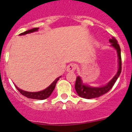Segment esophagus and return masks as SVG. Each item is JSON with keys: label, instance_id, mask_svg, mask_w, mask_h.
<instances>
[{"label": "esophagus", "instance_id": "esophagus-1", "mask_svg": "<svg viewBox=\"0 0 132 132\" xmlns=\"http://www.w3.org/2000/svg\"><path fill=\"white\" fill-rule=\"evenodd\" d=\"M76 66L75 64H70L67 67V71L68 72H73L76 70Z\"/></svg>", "mask_w": 132, "mask_h": 132}]
</instances>
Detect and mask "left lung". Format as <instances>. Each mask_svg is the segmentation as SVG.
Segmentation results:
<instances>
[{
	"mask_svg": "<svg viewBox=\"0 0 132 132\" xmlns=\"http://www.w3.org/2000/svg\"><path fill=\"white\" fill-rule=\"evenodd\" d=\"M109 41L111 43V46H113L117 50L118 53V61H119V68L117 75L114 76V78L108 82L105 86H102L100 88H92L82 84L81 79L79 76H77L75 82V89L77 92L78 95L79 96L82 97L86 99H92V98H98V97L106 93L112 88L115 82L119 77L121 71V50L118 42L114 37H112L110 39Z\"/></svg>",
	"mask_w": 132,
	"mask_h": 132,
	"instance_id": "1",
	"label": "left lung"
}]
</instances>
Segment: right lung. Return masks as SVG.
Segmentation results:
<instances>
[{"label":"right lung","instance_id":"1","mask_svg":"<svg viewBox=\"0 0 132 132\" xmlns=\"http://www.w3.org/2000/svg\"><path fill=\"white\" fill-rule=\"evenodd\" d=\"M38 30V28H33L31 29L28 30V31H26L24 32L21 33L20 35H24V34H28V33L36 31ZM59 78H57L56 80L54 81V82L50 85L49 87H47L46 89H44V90L41 91V92H25V91H23L22 89H19L15 86V88H17V90L19 91L22 95H24V96L27 97L28 98H31V99H36V100H44L46 99L47 98H48L49 96L51 95L52 92H53V90L54 89L55 86H56V82H57V81L59 80Z\"/></svg>","mask_w":132,"mask_h":132}]
</instances>
